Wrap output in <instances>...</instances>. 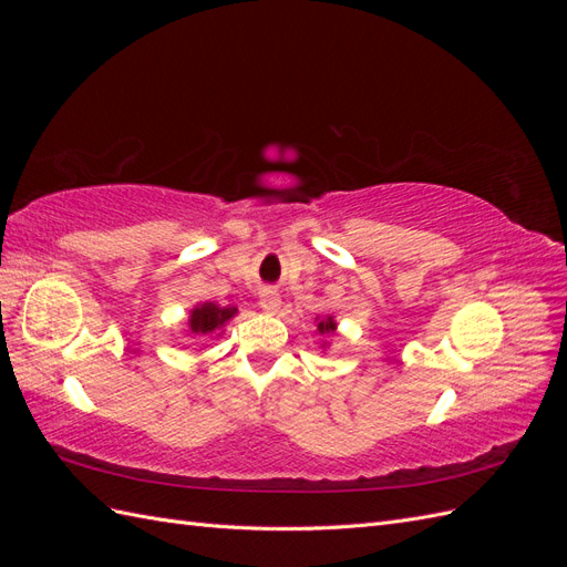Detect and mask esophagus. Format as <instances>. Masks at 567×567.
<instances>
[{"label":"esophagus","instance_id":"34e87169","mask_svg":"<svg viewBox=\"0 0 567 567\" xmlns=\"http://www.w3.org/2000/svg\"><path fill=\"white\" fill-rule=\"evenodd\" d=\"M260 307H262V312H267V315H277L279 307H281V298H279L277 290H262Z\"/></svg>","mask_w":567,"mask_h":567}]
</instances>
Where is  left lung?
Listing matches in <instances>:
<instances>
[{
    "label": "left lung",
    "instance_id": "left-lung-1",
    "mask_svg": "<svg viewBox=\"0 0 567 567\" xmlns=\"http://www.w3.org/2000/svg\"><path fill=\"white\" fill-rule=\"evenodd\" d=\"M315 321H317V331H319L321 336H329V333H333V331L338 329L336 319H333V317H329V315H326V317H317ZM326 348H329V346H326V342H323L321 350H326Z\"/></svg>",
    "mask_w": 567,
    "mask_h": 567
}]
</instances>
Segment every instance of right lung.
<instances>
[{"label": "right lung", "instance_id": "right-lung-1", "mask_svg": "<svg viewBox=\"0 0 567 567\" xmlns=\"http://www.w3.org/2000/svg\"><path fill=\"white\" fill-rule=\"evenodd\" d=\"M238 307L227 305V307H219L215 302H198L192 312H188L186 326L188 331L194 336L203 338V336H221V329H225L227 321H231V317H236Z\"/></svg>", "mask_w": 567, "mask_h": 567}]
</instances>
